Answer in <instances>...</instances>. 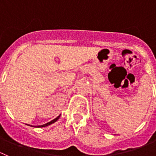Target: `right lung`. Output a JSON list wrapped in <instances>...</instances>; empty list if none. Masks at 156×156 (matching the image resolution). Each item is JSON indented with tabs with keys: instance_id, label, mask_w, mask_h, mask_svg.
Wrapping results in <instances>:
<instances>
[{
	"instance_id": "right-lung-1",
	"label": "right lung",
	"mask_w": 156,
	"mask_h": 156,
	"mask_svg": "<svg viewBox=\"0 0 156 156\" xmlns=\"http://www.w3.org/2000/svg\"><path fill=\"white\" fill-rule=\"evenodd\" d=\"M60 116H61V115H60ZM60 116H57V118H55V119H54V120H51V121L48 122V123H45V124H43V125H39V126H36V127H47V126H49V125H50V124H52V123H55V122L57 121V120H58L59 118H60ZM28 125H29V124H28ZM29 126H30V125H29ZM32 127H33V126H32Z\"/></svg>"
}]
</instances>
